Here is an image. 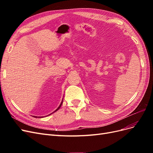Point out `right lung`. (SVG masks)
Returning <instances> with one entry per match:
<instances>
[{
    "mask_svg": "<svg viewBox=\"0 0 153 153\" xmlns=\"http://www.w3.org/2000/svg\"><path fill=\"white\" fill-rule=\"evenodd\" d=\"M62 102H63V100H62V102H61V105H59V107H58V108H57L56 109V110H55V112H56V111H57V110H59V109L60 108V107H61V105H62Z\"/></svg>",
    "mask_w": 153,
    "mask_h": 153,
    "instance_id": "add662e5",
    "label": "right lung"
}]
</instances>
